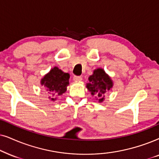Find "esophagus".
Returning <instances> with one entry per match:
<instances>
[{
  "mask_svg": "<svg viewBox=\"0 0 159 159\" xmlns=\"http://www.w3.org/2000/svg\"><path fill=\"white\" fill-rule=\"evenodd\" d=\"M73 80L75 81H81L82 80V77H81V76L75 75V76H73Z\"/></svg>",
  "mask_w": 159,
  "mask_h": 159,
  "instance_id": "34e87169",
  "label": "esophagus"
}]
</instances>
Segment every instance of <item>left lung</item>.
<instances>
[{
  "mask_svg": "<svg viewBox=\"0 0 159 159\" xmlns=\"http://www.w3.org/2000/svg\"><path fill=\"white\" fill-rule=\"evenodd\" d=\"M89 83L87 84L86 87L89 92H92V94L94 95L95 93L98 94V97H100L99 101H103L104 95L107 91H109L113 86L111 78L105 73L102 69H97L94 71L93 75H90L89 78Z\"/></svg>",
  "mask_w": 159,
  "mask_h": 159,
  "instance_id": "1",
  "label": "left lung"
}]
</instances>
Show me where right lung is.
I'll list each match as a JSON object with an SVG mask.
<instances>
[{
    "instance_id": "1",
    "label": "right lung",
    "mask_w": 159,
    "mask_h": 159,
    "mask_svg": "<svg viewBox=\"0 0 159 159\" xmlns=\"http://www.w3.org/2000/svg\"><path fill=\"white\" fill-rule=\"evenodd\" d=\"M70 75L55 67L41 80V84L50 97L62 94L69 84ZM52 99L54 100V98Z\"/></svg>"
}]
</instances>
